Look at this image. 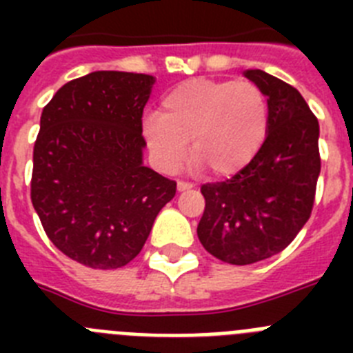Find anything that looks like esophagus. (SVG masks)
Returning a JSON list of instances; mask_svg holds the SVG:
<instances>
[{"label":"esophagus","mask_w":353,"mask_h":353,"mask_svg":"<svg viewBox=\"0 0 353 353\" xmlns=\"http://www.w3.org/2000/svg\"><path fill=\"white\" fill-rule=\"evenodd\" d=\"M192 183H189V182H179L176 183V189H179V192H183V191H191L192 189Z\"/></svg>","instance_id":"1"}]
</instances>
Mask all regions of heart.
<instances>
[{
	"label": "heart",
	"instance_id": "1",
	"mask_svg": "<svg viewBox=\"0 0 353 353\" xmlns=\"http://www.w3.org/2000/svg\"><path fill=\"white\" fill-rule=\"evenodd\" d=\"M269 102L256 84L233 79H191L164 95L159 118L143 136L161 170L174 171L187 146L198 168L230 179L251 164L269 134Z\"/></svg>",
	"mask_w": 353,
	"mask_h": 353
}]
</instances>
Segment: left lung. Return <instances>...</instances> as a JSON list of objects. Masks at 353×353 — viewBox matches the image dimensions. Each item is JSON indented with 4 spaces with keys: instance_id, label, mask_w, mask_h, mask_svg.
I'll list each match as a JSON object with an SVG mask.
<instances>
[{
    "instance_id": "obj_1",
    "label": "left lung",
    "mask_w": 353,
    "mask_h": 353,
    "mask_svg": "<svg viewBox=\"0 0 353 353\" xmlns=\"http://www.w3.org/2000/svg\"><path fill=\"white\" fill-rule=\"evenodd\" d=\"M244 77L269 102V134L260 154L226 182L201 187L198 239L212 256L251 265L281 252L307 223L320 174L318 120L304 97L258 68Z\"/></svg>"
}]
</instances>
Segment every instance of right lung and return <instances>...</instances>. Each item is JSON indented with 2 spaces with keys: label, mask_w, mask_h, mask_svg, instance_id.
Listing matches in <instances>:
<instances>
[{
  "label": "right lung",
  "mask_w": 353,
  "mask_h": 353,
  "mask_svg": "<svg viewBox=\"0 0 353 353\" xmlns=\"http://www.w3.org/2000/svg\"><path fill=\"white\" fill-rule=\"evenodd\" d=\"M155 77L99 70L63 84L40 117L31 203L52 244L92 269H118L148 239L176 182L143 164V109Z\"/></svg>",
  "instance_id": "right-lung-1"
}]
</instances>
